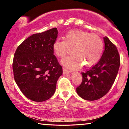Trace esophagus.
Here are the masks:
<instances>
[{"label":"esophagus","mask_w":129,"mask_h":129,"mask_svg":"<svg viewBox=\"0 0 129 129\" xmlns=\"http://www.w3.org/2000/svg\"><path fill=\"white\" fill-rule=\"evenodd\" d=\"M63 75H66V74H69L72 73V71L69 70L65 69V68H63Z\"/></svg>","instance_id":"esophagus-1"}]
</instances>
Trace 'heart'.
<instances>
[{
    "mask_svg": "<svg viewBox=\"0 0 129 129\" xmlns=\"http://www.w3.org/2000/svg\"><path fill=\"white\" fill-rule=\"evenodd\" d=\"M103 41L98 35L79 29L69 31L63 37V41L56 39L52 48L54 54L63 57L72 48V55L63 58L62 63L70 69H76L81 65L91 67L100 59L103 51Z\"/></svg>",
    "mask_w": 129,
    "mask_h": 129,
    "instance_id": "b5f03b06",
    "label": "heart"
}]
</instances>
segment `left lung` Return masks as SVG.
<instances>
[{
    "instance_id": "1",
    "label": "left lung",
    "mask_w": 129,
    "mask_h": 129,
    "mask_svg": "<svg viewBox=\"0 0 129 129\" xmlns=\"http://www.w3.org/2000/svg\"><path fill=\"white\" fill-rule=\"evenodd\" d=\"M105 50L96 64L85 73L82 81L76 88L80 97L87 101H94L103 97L115 82L120 66L118 50L107 37L104 38Z\"/></svg>"
}]
</instances>
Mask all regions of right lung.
<instances>
[{
	"mask_svg": "<svg viewBox=\"0 0 129 129\" xmlns=\"http://www.w3.org/2000/svg\"><path fill=\"white\" fill-rule=\"evenodd\" d=\"M57 33V28H53L34 34L18 46L14 53L13 70L16 83L33 101L42 102L52 96L62 74L52 48Z\"/></svg>",
	"mask_w": 129,
	"mask_h": 129,
	"instance_id": "add662e5",
	"label": "right lung"
}]
</instances>
